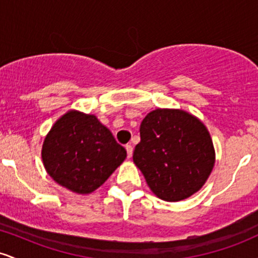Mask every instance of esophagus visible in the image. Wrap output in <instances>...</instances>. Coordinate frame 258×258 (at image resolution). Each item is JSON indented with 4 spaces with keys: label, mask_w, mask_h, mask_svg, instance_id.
<instances>
[{
    "label": "esophagus",
    "mask_w": 258,
    "mask_h": 258,
    "mask_svg": "<svg viewBox=\"0 0 258 258\" xmlns=\"http://www.w3.org/2000/svg\"><path fill=\"white\" fill-rule=\"evenodd\" d=\"M126 152H127V156H128V158H131L132 153H133V147L131 146V144H127V146H126Z\"/></svg>",
    "instance_id": "obj_1"
}]
</instances>
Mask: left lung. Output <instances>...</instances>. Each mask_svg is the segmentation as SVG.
Masks as SVG:
<instances>
[{"mask_svg": "<svg viewBox=\"0 0 258 258\" xmlns=\"http://www.w3.org/2000/svg\"><path fill=\"white\" fill-rule=\"evenodd\" d=\"M133 162L156 197L179 201L205 184L215 165L211 136L199 119L177 109H156L141 123Z\"/></svg>", "mask_w": 258, "mask_h": 258, "instance_id": "8db88e82", "label": "left lung"}]
</instances>
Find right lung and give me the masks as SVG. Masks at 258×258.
<instances>
[{
    "instance_id": "1",
    "label": "right lung",
    "mask_w": 258,
    "mask_h": 258,
    "mask_svg": "<svg viewBox=\"0 0 258 258\" xmlns=\"http://www.w3.org/2000/svg\"><path fill=\"white\" fill-rule=\"evenodd\" d=\"M126 149L94 115L70 110L55 121L42 146L47 173L78 194L99 188L126 159Z\"/></svg>"
}]
</instances>
